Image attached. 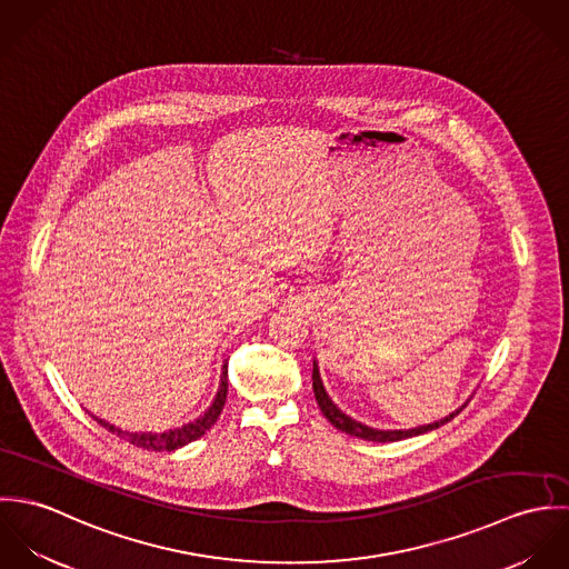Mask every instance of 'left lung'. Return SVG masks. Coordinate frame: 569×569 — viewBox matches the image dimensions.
<instances>
[{
  "label": "left lung",
  "mask_w": 569,
  "mask_h": 569,
  "mask_svg": "<svg viewBox=\"0 0 569 569\" xmlns=\"http://www.w3.org/2000/svg\"><path fill=\"white\" fill-rule=\"evenodd\" d=\"M313 392H316V401L322 409L328 422L332 427H337L339 431H346L348 436H355V438H361V440H370V442H397V440H403V438H411V436H420V433H427L431 429H438L440 425L449 422L456 413H460V409L456 413H449L445 416L442 420L438 422H431V425H422V427H413V429H397V431H383V429H372L368 425H361L357 420H352L350 416H346L341 409H337L335 403L328 399L326 395L325 386H322V379H320V370L318 366H313Z\"/></svg>",
  "instance_id": "obj_1"
}]
</instances>
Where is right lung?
Listing matches in <instances>:
<instances>
[{
	"label": "right lung",
	"instance_id": "1",
	"mask_svg": "<svg viewBox=\"0 0 569 569\" xmlns=\"http://www.w3.org/2000/svg\"><path fill=\"white\" fill-rule=\"evenodd\" d=\"M226 401H228V372H223V377H221V388H219V395H217L212 407L201 418H197L194 422H188L179 429H170V431H163V433H129V431H122V429H118V427H113L104 420H98V418L96 420L102 427H107L111 433H118L122 440L131 442L133 447L149 449V451H172L177 447H183V445L201 438L217 422V418L223 411Z\"/></svg>",
	"mask_w": 569,
	"mask_h": 569
}]
</instances>
